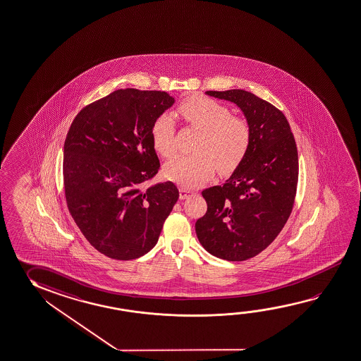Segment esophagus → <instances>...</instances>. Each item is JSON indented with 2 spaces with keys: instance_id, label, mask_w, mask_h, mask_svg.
Segmentation results:
<instances>
[{
  "instance_id": "esophagus-1",
  "label": "esophagus",
  "mask_w": 361,
  "mask_h": 361,
  "mask_svg": "<svg viewBox=\"0 0 361 361\" xmlns=\"http://www.w3.org/2000/svg\"><path fill=\"white\" fill-rule=\"evenodd\" d=\"M193 192L192 190H188V189L180 188L179 189V198L180 200H185V198H188L189 195H192Z\"/></svg>"
}]
</instances>
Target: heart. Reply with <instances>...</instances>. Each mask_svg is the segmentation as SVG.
Returning a JSON list of instances; mask_svg holds the SVG:
<instances>
[{"mask_svg": "<svg viewBox=\"0 0 361 361\" xmlns=\"http://www.w3.org/2000/svg\"><path fill=\"white\" fill-rule=\"evenodd\" d=\"M179 115L200 130L193 155H178L164 166L166 177L185 187L197 188L213 177L216 169L228 173L242 161L250 144V128L232 116L226 106L204 97H189L179 105ZM176 121L171 113L157 118L152 128L154 148L169 158L176 152Z\"/></svg>", "mask_w": 361, "mask_h": 361, "instance_id": "1", "label": "heart"}]
</instances>
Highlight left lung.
Masks as SVG:
<instances>
[{
    "instance_id": "obj_1",
    "label": "left lung",
    "mask_w": 361,
    "mask_h": 361,
    "mask_svg": "<svg viewBox=\"0 0 361 361\" xmlns=\"http://www.w3.org/2000/svg\"><path fill=\"white\" fill-rule=\"evenodd\" d=\"M206 94L240 108L250 144L224 185L202 192L207 213L195 222V233L213 256L245 261L264 251L290 217L298 187V148L286 116L272 104L240 89Z\"/></svg>"
}]
</instances>
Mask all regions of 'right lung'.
Returning a JSON list of instances; mask_svg holds the SVG:
<instances>
[{
    "label": "right lung",
    "instance_id": "add662e5",
    "mask_svg": "<svg viewBox=\"0 0 361 361\" xmlns=\"http://www.w3.org/2000/svg\"><path fill=\"white\" fill-rule=\"evenodd\" d=\"M174 102L166 92L121 89L85 106L70 126L63 144L66 203L81 233L108 257L148 253L178 200L172 182L143 190L161 166L152 128Z\"/></svg>",
    "mask_w": 361,
    "mask_h": 361
}]
</instances>
